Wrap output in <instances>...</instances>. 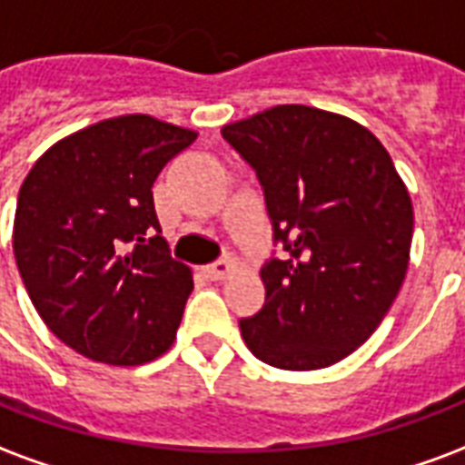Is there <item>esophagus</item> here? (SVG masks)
<instances>
[{
	"mask_svg": "<svg viewBox=\"0 0 465 465\" xmlns=\"http://www.w3.org/2000/svg\"><path fill=\"white\" fill-rule=\"evenodd\" d=\"M232 268H233V261L232 259H219V261H214L212 266H206L204 273L209 278H212V281H222V278L226 276V273H229Z\"/></svg>",
	"mask_w": 465,
	"mask_h": 465,
	"instance_id": "1",
	"label": "esophagus"
}]
</instances>
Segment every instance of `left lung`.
I'll use <instances>...</instances> for the list:
<instances>
[{
	"label": "left lung",
	"mask_w": 465,
	"mask_h": 465,
	"mask_svg": "<svg viewBox=\"0 0 465 465\" xmlns=\"http://www.w3.org/2000/svg\"><path fill=\"white\" fill-rule=\"evenodd\" d=\"M263 189L283 259L261 268L266 302L239 322L278 370L355 352L390 312L409 268L414 209L390 153L355 120L276 105L222 127Z\"/></svg>",
	"instance_id": "8db88e82"
}]
</instances>
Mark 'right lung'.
I'll list each match as a JSON object with an SVG mask.
<instances>
[{"mask_svg": "<svg viewBox=\"0 0 465 465\" xmlns=\"http://www.w3.org/2000/svg\"><path fill=\"white\" fill-rule=\"evenodd\" d=\"M197 140L120 115L58 140L26 174L14 259L46 328L78 355L133 367L167 352L194 281L154 212L163 167Z\"/></svg>", "mask_w": 465, "mask_h": 465, "instance_id": "right-lung-1", "label": "right lung"}]
</instances>
